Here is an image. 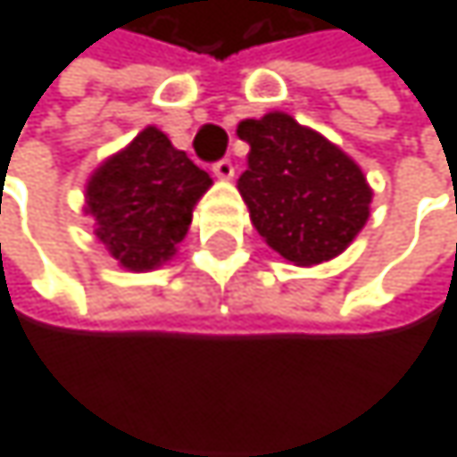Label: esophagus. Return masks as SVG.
I'll use <instances>...</instances> for the list:
<instances>
[{
	"mask_svg": "<svg viewBox=\"0 0 457 457\" xmlns=\"http://www.w3.org/2000/svg\"><path fill=\"white\" fill-rule=\"evenodd\" d=\"M213 175H216L219 180H233V175H236V167H233V162H230V159H221V162H216V164H213Z\"/></svg>",
	"mask_w": 457,
	"mask_h": 457,
	"instance_id": "1",
	"label": "esophagus"
}]
</instances>
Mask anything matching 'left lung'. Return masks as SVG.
<instances>
[{"label":"left lung","mask_w":457,"mask_h":457,"mask_svg":"<svg viewBox=\"0 0 457 457\" xmlns=\"http://www.w3.org/2000/svg\"><path fill=\"white\" fill-rule=\"evenodd\" d=\"M238 137L249 142L238 191L262 241L293 266L343 254L370 216L359 164L285 112L241 120Z\"/></svg>","instance_id":"8db88e82"}]
</instances>
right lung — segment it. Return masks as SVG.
<instances>
[{
    "label": "right lung",
    "mask_w": 457,
    "mask_h": 457,
    "mask_svg": "<svg viewBox=\"0 0 457 457\" xmlns=\"http://www.w3.org/2000/svg\"><path fill=\"white\" fill-rule=\"evenodd\" d=\"M211 183V175L175 150L164 131L147 126L90 175L84 211L122 269L153 271L178 252L191 211Z\"/></svg>",
    "instance_id": "obj_1"
}]
</instances>
